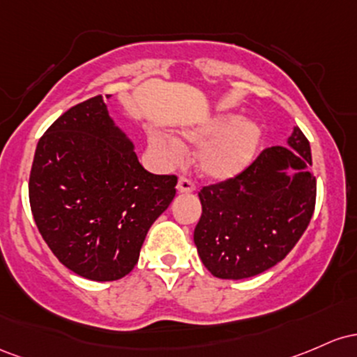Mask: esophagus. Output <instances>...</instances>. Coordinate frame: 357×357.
Segmentation results:
<instances>
[{
	"mask_svg": "<svg viewBox=\"0 0 357 357\" xmlns=\"http://www.w3.org/2000/svg\"><path fill=\"white\" fill-rule=\"evenodd\" d=\"M177 190L180 194H190L195 190V183L189 177H180L177 183Z\"/></svg>",
	"mask_w": 357,
	"mask_h": 357,
	"instance_id": "obj_1",
	"label": "esophagus"
}]
</instances>
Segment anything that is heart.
<instances>
[{
	"instance_id": "obj_1",
	"label": "heart",
	"mask_w": 357,
	"mask_h": 357,
	"mask_svg": "<svg viewBox=\"0 0 357 357\" xmlns=\"http://www.w3.org/2000/svg\"><path fill=\"white\" fill-rule=\"evenodd\" d=\"M185 138L194 143L206 142L197 157L199 170L206 177L224 180L241 174L253 162L261 142V130L253 121H239L234 114H219L187 131ZM148 146L165 163H174L182 155L178 139L158 131L148 135Z\"/></svg>"
}]
</instances>
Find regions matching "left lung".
Segmentation results:
<instances>
[{
	"label": "left lung",
	"mask_w": 357,
	"mask_h": 357,
	"mask_svg": "<svg viewBox=\"0 0 357 357\" xmlns=\"http://www.w3.org/2000/svg\"><path fill=\"white\" fill-rule=\"evenodd\" d=\"M285 146L265 148L241 174L199 192L202 215L194 243L204 266L243 280L275 266L294 250L315 209L310 143L295 128ZM294 169V176H287Z\"/></svg>",
	"instance_id": "left-lung-1"
}]
</instances>
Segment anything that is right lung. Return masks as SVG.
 Wrapping results in <instances>:
<instances>
[{
	"label": "right lung",
	"mask_w": 357,
	"mask_h": 357,
	"mask_svg": "<svg viewBox=\"0 0 357 357\" xmlns=\"http://www.w3.org/2000/svg\"><path fill=\"white\" fill-rule=\"evenodd\" d=\"M175 175H153L114 126L102 96L75 104L40 138L28 182L43 241L94 282L130 273L155 219L175 197Z\"/></svg>",
	"instance_id": "1"
}]
</instances>
